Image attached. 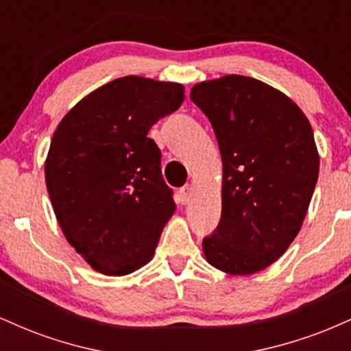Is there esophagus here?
Wrapping results in <instances>:
<instances>
[{"label":"esophagus","mask_w":351,"mask_h":351,"mask_svg":"<svg viewBox=\"0 0 351 351\" xmlns=\"http://www.w3.org/2000/svg\"><path fill=\"white\" fill-rule=\"evenodd\" d=\"M191 195H193V188L189 186V184H184L183 188L180 189V203L181 204H188L189 199H191Z\"/></svg>","instance_id":"obj_1"}]
</instances>
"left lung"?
<instances>
[{
    "instance_id": "1",
    "label": "left lung",
    "mask_w": 351,
    "mask_h": 351,
    "mask_svg": "<svg viewBox=\"0 0 351 351\" xmlns=\"http://www.w3.org/2000/svg\"><path fill=\"white\" fill-rule=\"evenodd\" d=\"M223 158V211L203 239L208 263L232 276L259 272L300 231L318 178L307 117L261 80L226 75L191 88Z\"/></svg>"
}]
</instances>
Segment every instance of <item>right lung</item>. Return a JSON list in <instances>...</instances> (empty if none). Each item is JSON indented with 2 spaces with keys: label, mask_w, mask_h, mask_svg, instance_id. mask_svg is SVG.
I'll use <instances>...</instances> for the list:
<instances>
[{
  "label": "right lung",
  "mask_w": 351,
  "mask_h": 351,
  "mask_svg": "<svg viewBox=\"0 0 351 351\" xmlns=\"http://www.w3.org/2000/svg\"><path fill=\"white\" fill-rule=\"evenodd\" d=\"M183 100L181 84L127 75L80 100L52 136V208L66 239L95 271L125 276L153 257L175 201L162 152L147 135Z\"/></svg>",
  "instance_id": "1"
}]
</instances>
